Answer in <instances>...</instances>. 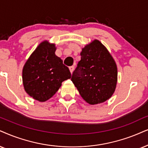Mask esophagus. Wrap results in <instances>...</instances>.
Masks as SVG:
<instances>
[{
	"label": "esophagus",
	"mask_w": 148,
	"mask_h": 148,
	"mask_svg": "<svg viewBox=\"0 0 148 148\" xmlns=\"http://www.w3.org/2000/svg\"><path fill=\"white\" fill-rule=\"evenodd\" d=\"M69 69H70V72L72 73V74L73 72H74V67L73 66V65H72V66H70V68H69Z\"/></svg>",
	"instance_id": "obj_1"
}]
</instances>
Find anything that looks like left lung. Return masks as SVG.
Masks as SVG:
<instances>
[{"label":"left lung","mask_w":148,"mask_h":148,"mask_svg":"<svg viewBox=\"0 0 148 148\" xmlns=\"http://www.w3.org/2000/svg\"><path fill=\"white\" fill-rule=\"evenodd\" d=\"M81 59L74 71L72 81L88 104L104 102L113 96L117 82V68L105 46L94 40L83 48Z\"/></svg>","instance_id":"1"}]
</instances>
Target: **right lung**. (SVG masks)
<instances>
[{
    "label": "right lung",
    "instance_id": "obj_1",
    "mask_svg": "<svg viewBox=\"0 0 148 148\" xmlns=\"http://www.w3.org/2000/svg\"><path fill=\"white\" fill-rule=\"evenodd\" d=\"M55 44L43 41L31 54L22 69L24 90L39 102H46L71 78L69 68L55 55Z\"/></svg>",
    "mask_w": 148,
    "mask_h": 148
}]
</instances>
